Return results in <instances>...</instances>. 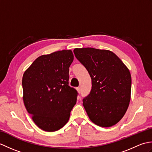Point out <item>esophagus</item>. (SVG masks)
Listing matches in <instances>:
<instances>
[{"label": "esophagus", "instance_id": "esophagus-1", "mask_svg": "<svg viewBox=\"0 0 152 152\" xmlns=\"http://www.w3.org/2000/svg\"><path fill=\"white\" fill-rule=\"evenodd\" d=\"M77 91H78V93H80V91H81V89H80V87H78V88H77Z\"/></svg>", "mask_w": 152, "mask_h": 152}]
</instances>
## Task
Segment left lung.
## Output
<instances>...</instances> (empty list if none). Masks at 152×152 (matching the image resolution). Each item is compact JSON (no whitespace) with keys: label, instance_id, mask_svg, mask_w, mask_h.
I'll use <instances>...</instances> for the list:
<instances>
[{"label":"left lung","instance_id":"obj_1","mask_svg":"<svg viewBox=\"0 0 152 152\" xmlns=\"http://www.w3.org/2000/svg\"><path fill=\"white\" fill-rule=\"evenodd\" d=\"M74 53L91 78V91L83 99V105L89 119L100 127L115 125L124 117L129 104V70L109 50L76 48Z\"/></svg>","mask_w":152,"mask_h":152}]
</instances>
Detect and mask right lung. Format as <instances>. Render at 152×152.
Instances as JSON below:
<instances>
[{"mask_svg": "<svg viewBox=\"0 0 152 152\" xmlns=\"http://www.w3.org/2000/svg\"><path fill=\"white\" fill-rule=\"evenodd\" d=\"M71 50L38 57L22 79L24 104L38 127L45 131L60 129L68 122L78 92L69 85Z\"/></svg>", "mask_w": 152, "mask_h": 152, "instance_id": "1", "label": "right lung"}]
</instances>
